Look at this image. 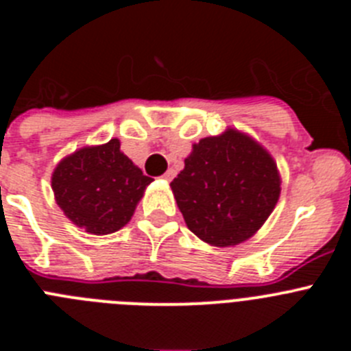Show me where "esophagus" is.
I'll return each mask as SVG.
<instances>
[{
  "mask_svg": "<svg viewBox=\"0 0 351 351\" xmlns=\"http://www.w3.org/2000/svg\"><path fill=\"white\" fill-rule=\"evenodd\" d=\"M173 176H176V170L170 169V170H167L165 173H163V179H165V181H172Z\"/></svg>",
  "mask_w": 351,
  "mask_h": 351,
  "instance_id": "obj_1",
  "label": "esophagus"
}]
</instances>
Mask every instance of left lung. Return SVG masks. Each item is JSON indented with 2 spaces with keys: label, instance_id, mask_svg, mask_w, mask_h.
Returning <instances> with one entry per match:
<instances>
[{
  "label": "left lung",
  "instance_id": "1",
  "mask_svg": "<svg viewBox=\"0 0 351 351\" xmlns=\"http://www.w3.org/2000/svg\"><path fill=\"white\" fill-rule=\"evenodd\" d=\"M186 226L216 247L246 243L267 221L281 173L258 141L237 128L200 138L170 182Z\"/></svg>",
  "mask_w": 351,
  "mask_h": 351
}]
</instances>
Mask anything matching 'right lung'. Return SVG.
I'll list each match as a JSON object with an SVG mask.
<instances>
[{"mask_svg":"<svg viewBox=\"0 0 351 351\" xmlns=\"http://www.w3.org/2000/svg\"><path fill=\"white\" fill-rule=\"evenodd\" d=\"M151 182L121 151L119 138L77 149L56 165L51 178L56 204L64 216L93 235L121 230Z\"/></svg>","mask_w":351,"mask_h":351,"instance_id":"1","label":"right lung"}]
</instances>
